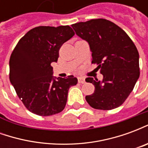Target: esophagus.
Returning <instances> with one entry per match:
<instances>
[{
    "instance_id": "esophagus-1",
    "label": "esophagus",
    "mask_w": 148,
    "mask_h": 148,
    "mask_svg": "<svg viewBox=\"0 0 148 148\" xmlns=\"http://www.w3.org/2000/svg\"><path fill=\"white\" fill-rule=\"evenodd\" d=\"M77 80H78V82H79V83H82V84L86 83V79L82 77H77Z\"/></svg>"
}]
</instances>
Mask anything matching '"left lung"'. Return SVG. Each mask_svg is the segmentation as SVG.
I'll return each mask as SVG.
<instances>
[{
	"label": "left lung",
	"instance_id": "8db88e82",
	"mask_svg": "<svg viewBox=\"0 0 148 148\" xmlns=\"http://www.w3.org/2000/svg\"><path fill=\"white\" fill-rule=\"evenodd\" d=\"M77 36L88 42L92 62L103 75L101 81L87 77L95 90L86 97L93 109L111 110L121 106L140 77L139 53L126 32L105 19L72 24Z\"/></svg>",
	"mask_w": 148,
	"mask_h": 148
}]
</instances>
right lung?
Instances as JSON below:
<instances>
[{
    "mask_svg": "<svg viewBox=\"0 0 148 148\" xmlns=\"http://www.w3.org/2000/svg\"><path fill=\"white\" fill-rule=\"evenodd\" d=\"M74 36L70 26H39L30 30L16 46L9 60V79L24 106L39 116H51L64 109L69 89L77 77L53 76L62 43Z\"/></svg>",
    "mask_w": 148,
    "mask_h": 148,
    "instance_id": "add662e5",
    "label": "right lung"
}]
</instances>
